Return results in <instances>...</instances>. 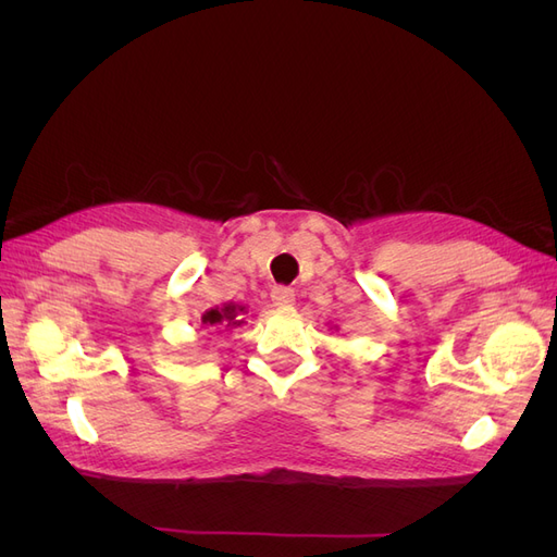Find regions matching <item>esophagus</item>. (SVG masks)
<instances>
[{
  "instance_id": "34e87169",
  "label": "esophagus",
  "mask_w": 557,
  "mask_h": 557,
  "mask_svg": "<svg viewBox=\"0 0 557 557\" xmlns=\"http://www.w3.org/2000/svg\"><path fill=\"white\" fill-rule=\"evenodd\" d=\"M272 301H274V307H278V309H288V307H293V301H295V290L288 288V285H274Z\"/></svg>"
}]
</instances>
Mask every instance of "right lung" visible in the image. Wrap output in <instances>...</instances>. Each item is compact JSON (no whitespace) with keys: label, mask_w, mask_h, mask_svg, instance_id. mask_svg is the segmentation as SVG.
Here are the masks:
<instances>
[{"label":"right lung","mask_w":557,"mask_h":557,"mask_svg":"<svg viewBox=\"0 0 557 557\" xmlns=\"http://www.w3.org/2000/svg\"><path fill=\"white\" fill-rule=\"evenodd\" d=\"M244 313H246L244 305H237V301H225L223 307H213L201 313L199 323L213 330H232V327H242L246 323L242 318Z\"/></svg>","instance_id":"right-lung-1"}]
</instances>
